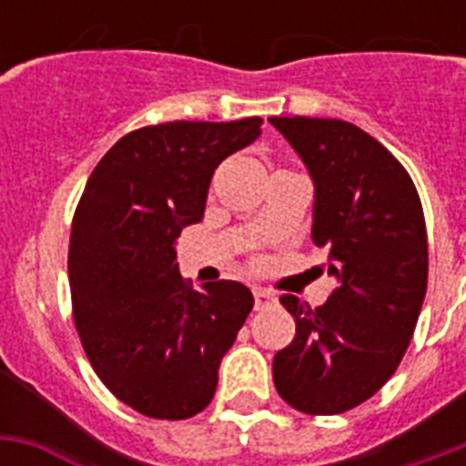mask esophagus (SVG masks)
Masks as SVG:
<instances>
[{
  "label": "esophagus",
  "instance_id": "1",
  "mask_svg": "<svg viewBox=\"0 0 466 466\" xmlns=\"http://www.w3.org/2000/svg\"><path fill=\"white\" fill-rule=\"evenodd\" d=\"M254 302H256V309H263V307H268L273 302V295L261 288H254Z\"/></svg>",
  "mask_w": 466,
  "mask_h": 466
}]
</instances>
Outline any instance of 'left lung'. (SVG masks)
<instances>
[{"label":"left lung","instance_id":"1","mask_svg":"<svg viewBox=\"0 0 466 466\" xmlns=\"http://www.w3.org/2000/svg\"><path fill=\"white\" fill-rule=\"evenodd\" d=\"M314 183L311 241L329 248L336 290L295 317L273 358L278 394L302 413L333 416L368 401L404 358L428 288L426 219L411 176L375 137L336 118H268Z\"/></svg>","mask_w":466,"mask_h":466}]
</instances>
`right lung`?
Returning <instances> with one entry per match:
<instances>
[{
  "mask_svg": "<svg viewBox=\"0 0 466 466\" xmlns=\"http://www.w3.org/2000/svg\"><path fill=\"white\" fill-rule=\"evenodd\" d=\"M261 118L140 127L91 171L69 239L75 324L101 382L149 419H190L254 307L247 285L178 273L176 239L203 219L219 161L261 135Z\"/></svg>",
  "mask_w": 466,
  "mask_h": 466,
  "instance_id": "obj_1",
  "label": "right lung"
}]
</instances>
